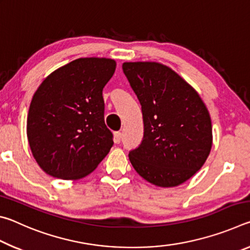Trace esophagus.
Segmentation results:
<instances>
[{
  "mask_svg": "<svg viewBox=\"0 0 250 250\" xmlns=\"http://www.w3.org/2000/svg\"><path fill=\"white\" fill-rule=\"evenodd\" d=\"M121 138H122V134L121 132H115L113 133V141H115V143H120L121 141Z\"/></svg>",
  "mask_w": 250,
  "mask_h": 250,
  "instance_id": "1",
  "label": "esophagus"
}]
</instances>
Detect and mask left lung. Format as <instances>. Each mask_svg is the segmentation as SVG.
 Masks as SVG:
<instances>
[{
  "mask_svg": "<svg viewBox=\"0 0 250 250\" xmlns=\"http://www.w3.org/2000/svg\"><path fill=\"white\" fill-rule=\"evenodd\" d=\"M141 104L145 135L130 151L134 170L149 183L174 188L204 166L213 145L211 120L198 92L167 65H122Z\"/></svg>",
  "mask_w": 250,
  "mask_h": 250,
  "instance_id": "left-lung-1",
  "label": "left lung"
}]
</instances>
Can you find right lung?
<instances>
[{
    "label": "right lung",
    "instance_id": "right-lung-1",
    "mask_svg": "<svg viewBox=\"0 0 250 250\" xmlns=\"http://www.w3.org/2000/svg\"><path fill=\"white\" fill-rule=\"evenodd\" d=\"M115 59L78 58L46 77L27 113L29 147L48 175L76 181L89 175L109 153L112 133L104 125L103 89Z\"/></svg>",
    "mask_w": 250,
    "mask_h": 250
}]
</instances>
